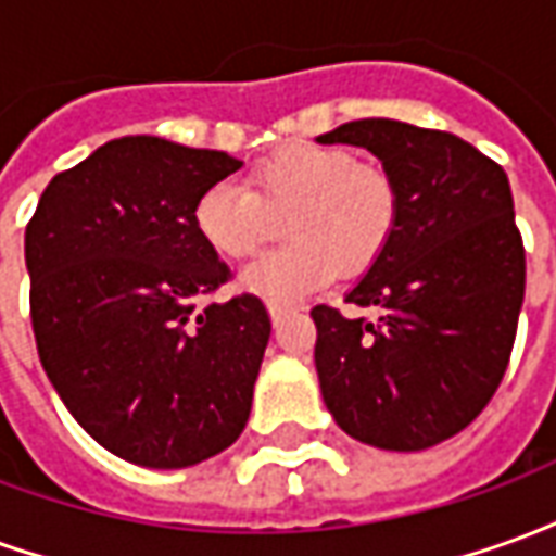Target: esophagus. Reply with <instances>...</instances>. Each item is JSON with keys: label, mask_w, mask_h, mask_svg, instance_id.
Segmentation results:
<instances>
[{"label": "esophagus", "mask_w": 556, "mask_h": 556, "mask_svg": "<svg viewBox=\"0 0 556 556\" xmlns=\"http://www.w3.org/2000/svg\"><path fill=\"white\" fill-rule=\"evenodd\" d=\"M286 315H289V306H277V303L270 306V321H274V325H279Z\"/></svg>", "instance_id": "34e87169"}]
</instances>
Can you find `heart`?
Instances as JSON below:
<instances>
[{
  "label": "heart",
  "instance_id": "obj_1",
  "mask_svg": "<svg viewBox=\"0 0 556 556\" xmlns=\"http://www.w3.org/2000/svg\"><path fill=\"white\" fill-rule=\"evenodd\" d=\"M402 195L393 172L339 146L294 142L247 172V190L214 184L195 199L199 238L243 262L279 235L291 241L243 270V289L270 303L298 301L342 274H363L387 253Z\"/></svg>",
  "mask_w": 556,
  "mask_h": 556
}]
</instances>
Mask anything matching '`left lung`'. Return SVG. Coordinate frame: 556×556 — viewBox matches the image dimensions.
Segmentation results:
<instances>
[{
    "label": "left lung",
    "instance_id": "1",
    "mask_svg": "<svg viewBox=\"0 0 556 556\" xmlns=\"http://www.w3.org/2000/svg\"><path fill=\"white\" fill-rule=\"evenodd\" d=\"M318 142L372 151L402 195L387 253L345 303H318L315 369L327 410L351 438L417 453L479 417L509 366L525 303V243L501 163L446 130L361 118Z\"/></svg>",
    "mask_w": 556,
    "mask_h": 556
}]
</instances>
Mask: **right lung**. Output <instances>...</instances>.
<instances>
[{
	"label": "right lung",
	"instance_id": "add662e5",
	"mask_svg": "<svg viewBox=\"0 0 556 556\" xmlns=\"http://www.w3.org/2000/svg\"><path fill=\"white\" fill-rule=\"evenodd\" d=\"M241 160L122 137L47 184L26 226L29 313L55 393L103 450L190 467L250 419L270 315L214 303L231 270L193 226L195 199Z\"/></svg>",
	"mask_w": 556,
	"mask_h": 556
}]
</instances>
